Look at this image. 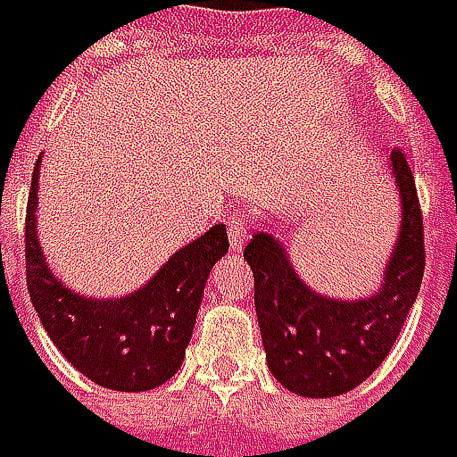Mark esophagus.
Segmentation results:
<instances>
[{"label": "esophagus", "mask_w": 457, "mask_h": 457, "mask_svg": "<svg viewBox=\"0 0 457 457\" xmlns=\"http://www.w3.org/2000/svg\"><path fill=\"white\" fill-rule=\"evenodd\" d=\"M228 228H229V248L240 251L248 240V220L240 212H229L228 214Z\"/></svg>", "instance_id": "esophagus-1"}]
</instances>
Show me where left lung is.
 <instances>
[{
	"label": "left lung",
	"instance_id": "1",
	"mask_svg": "<svg viewBox=\"0 0 457 457\" xmlns=\"http://www.w3.org/2000/svg\"><path fill=\"white\" fill-rule=\"evenodd\" d=\"M403 222L378 294L330 299L294 270L286 245L256 229L243 256L253 272V304L272 376L302 397H338L360 386L392 352L420 291L426 251L415 179L403 150L389 158Z\"/></svg>",
	"mask_w": 457,
	"mask_h": 457
}]
</instances>
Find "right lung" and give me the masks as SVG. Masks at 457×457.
<instances>
[{
	"instance_id": "add662e5",
	"label": "right lung",
	"mask_w": 457,
	"mask_h": 457,
	"mask_svg": "<svg viewBox=\"0 0 457 457\" xmlns=\"http://www.w3.org/2000/svg\"><path fill=\"white\" fill-rule=\"evenodd\" d=\"M39 163L42 155L26 206V280L49 338L79 373L105 389L147 392L166 384L185 360L209 272L228 253V228L214 225L182 245L129 296H79L52 275L37 237Z\"/></svg>"
}]
</instances>
